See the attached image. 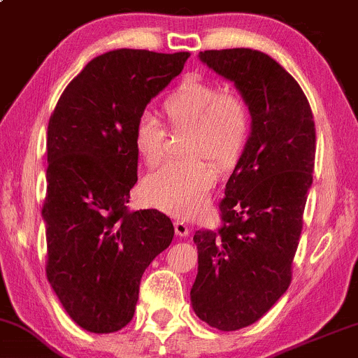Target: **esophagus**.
I'll use <instances>...</instances> for the list:
<instances>
[{
  "mask_svg": "<svg viewBox=\"0 0 358 358\" xmlns=\"http://www.w3.org/2000/svg\"><path fill=\"white\" fill-rule=\"evenodd\" d=\"M174 231H176V234H178L179 237H187L189 232H191V227H189L186 222H182V220H176V222H174Z\"/></svg>",
  "mask_w": 358,
  "mask_h": 358,
  "instance_id": "34e87169",
  "label": "esophagus"
}]
</instances>
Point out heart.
<instances>
[{"mask_svg": "<svg viewBox=\"0 0 358 358\" xmlns=\"http://www.w3.org/2000/svg\"><path fill=\"white\" fill-rule=\"evenodd\" d=\"M164 111L176 127H192L191 154L232 162L249 136V111L244 99L232 91L199 76L186 78L164 103ZM166 129L152 111L139 114L134 126L136 151L148 166L164 154ZM219 171L204 157L171 161L144 179V197L162 213L192 219L209 202Z\"/></svg>", "mask_w": 358, "mask_h": 358, "instance_id": "obj_1", "label": "heart"}]
</instances>
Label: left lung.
<instances>
[{"label": "left lung", "mask_w": 358, "mask_h": 358, "mask_svg": "<svg viewBox=\"0 0 358 358\" xmlns=\"http://www.w3.org/2000/svg\"><path fill=\"white\" fill-rule=\"evenodd\" d=\"M199 59L234 83L250 114L244 151L220 202L224 226L197 231L196 315L231 332L257 322L290 285L312 186L315 124L299 83L266 52L210 50Z\"/></svg>", "instance_id": "left-lung-1"}]
</instances>
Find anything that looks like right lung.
I'll return each instance as SVG.
<instances>
[{
    "instance_id": "1",
    "label": "right lung",
    "mask_w": 358,
    "mask_h": 358,
    "mask_svg": "<svg viewBox=\"0 0 358 358\" xmlns=\"http://www.w3.org/2000/svg\"><path fill=\"white\" fill-rule=\"evenodd\" d=\"M191 52L113 50L69 83L48 126V280L68 315L92 334L129 324L141 277L174 226L156 209L127 210L138 182L134 126Z\"/></svg>"
}]
</instances>
